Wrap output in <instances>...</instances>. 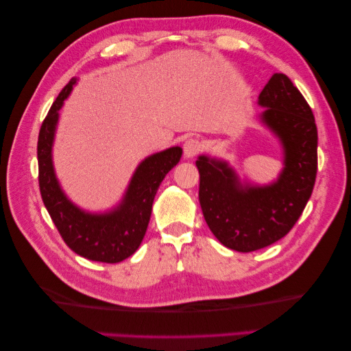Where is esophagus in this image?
<instances>
[{
  "mask_svg": "<svg viewBox=\"0 0 351 351\" xmlns=\"http://www.w3.org/2000/svg\"><path fill=\"white\" fill-rule=\"evenodd\" d=\"M204 149L202 141H199L197 138H189L185 140L184 143V155L187 156V158H193V156H196L200 151Z\"/></svg>",
  "mask_w": 351,
  "mask_h": 351,
  "instance_id": "1",
  "label": "esophagus"
}]
</instances>
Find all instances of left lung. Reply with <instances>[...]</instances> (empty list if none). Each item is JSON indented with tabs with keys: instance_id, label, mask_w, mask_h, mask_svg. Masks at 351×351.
Wrapping results in <instances>:
<instances>
[{
	"instance_id": "8db88e82",
	"label": "left lung",
	"mask_w": 351,
	"mask_h": 351,
	"mask_svg": "<svg viewBox=\"0 0 351 351\" xmlns=\"http://www.w3.org/2000/svg\"><path fill=\"white\" fill-rule=\"evenodd\" d=\"M259 119L283 149V169L268 185L241 184L226 161L200 155L199 202L206 225L228 249L253 252L285 237L299 220L317 176L318 134L306 99L285 73L259 93Z\"/></svg>"
}]
</instances>
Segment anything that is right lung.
<instances>
[{
	"mask_svg": "<svg viewBox=\"0 0 351 351\" xmlns=\"http://www.w3.org/2000/svg\"><path fill=\"white\" fill-rule=\"evenodd\" d=\"M77 84L72 78L52 104L37 140L39 187L42 200L64 243L77 255L98 263L116 264L130 258L143 241L151 219L154 197L164 176L181 160L180 146L147 156L138 164L121 204L107 213H87L64 195L52 164V145L58 110Z\"/></svg>",
	"mask_w": 351,
	"mask_h": 351,
	"instance_id": "add662e5",
	"label": "right lung"
}]
</instances>
